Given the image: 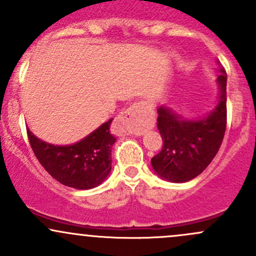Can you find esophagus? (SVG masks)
I'll return each instance as SVG.
<instances>
[{"label":"esophagus","mask_w":256,"mask_h":256,"mask_svg":"<svg viewBox=\"0 0 256 256\" xmlns=\"http://www.w3.org/2000/svg\"><path fill=\"white\" fill-rule=\"evenodd\" d=\"M146 104L140 101L130 105L117 118V132L120 136H142L151 128V123L146 117Z\"/></svg>","instance_id":"34e87169"}]
</instances>
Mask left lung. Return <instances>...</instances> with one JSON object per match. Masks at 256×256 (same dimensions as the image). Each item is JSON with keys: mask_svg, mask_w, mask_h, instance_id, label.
Instances as JSON below:
<instances>
[{"mask_svg": "<svg viewBox=\"0 0 256 256\" xmlns=\"http://www.w3.org/2000/svg\"><path fill=\"white\" fill-rule=\"evenodd\" d=\"M217 84V105L205 116L190 120L174 114L170 107L158 108V128L164 146L151 158V166L162 180L188 182L204 171L216 156L227 122V74L224 67H220Z\"/></svg>", "mask_w": 256, "mask_h": 256, "instance_id": "obj_1", "label": "left lung"}]
</instances>
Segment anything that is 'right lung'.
Returning a JSON list of instances; mask_svg holds the SVG:
<instances>
[{
  "mask_svg": "<svg viewBox=\"0 0 256 256\" xmlns=\"http://www.w3.org/2000/svg\"><path fill=\"white\" fill-rule=\"evenodd\" d=\"M112 120L70 145L50 144L26 129L30 146L41 166L63 186L82 190L95 188L111 172V151L116 142L110 130Z\"/></svg>",
  "mask_w": 256,
  "mask_h": 256,
  "instance_id": "1",
  "label": "right lung"
}]
</instances>
